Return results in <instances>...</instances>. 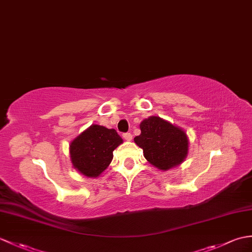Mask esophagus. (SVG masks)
Instances as JSON below:
<instances>
[{
    "mask_svg": "<svg viewBox=\"0 0 252 252\" xmlns=\"http://www.w3.org/2000/svg\"><path fill=\"white\" fill-rule=\"evenodd\" d=\"M122 136H124V138L126 140H131L132 139V134L131 133H125Z\"/></svg>",
    "mask_w": 252,
    "mask_h": 252,
    "instance_id": "1",
    "label": "esophagus"
}]
</instances>
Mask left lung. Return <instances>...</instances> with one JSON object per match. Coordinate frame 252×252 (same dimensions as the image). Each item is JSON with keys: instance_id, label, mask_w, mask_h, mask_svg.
Here are the masks:
<instances>
[{"instance_id": "obj_1", "label": "left lung", "mask_w": 252, "mask_h": 252, "mask_svg": "<svg viewBox=\"0 0 252 252\" xmlns=\"http://www.w3.org/2000/svg\"><path fill=\"white\" fill-rule=\"evenodd\" d=\"M140 134L134 142L144 157L156 167L166 169L180 164L188 154V138L181 128L160 117H149L139 126Z\"/></svg>"}]
</instances>
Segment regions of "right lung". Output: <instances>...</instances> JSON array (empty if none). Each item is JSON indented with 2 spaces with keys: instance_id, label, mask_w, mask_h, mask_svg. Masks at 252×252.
I'll return each instance as SVG.
<instances>
[{
  "instance_id": "right-lung-1",
  "label": "right lung",
  "mask_w": 252,
  "mask_h": 252,
  "mask_svg": "<svg viewBox=\"0 0 252 252\" xmlns=\"http://www.w3.org/2000/svg\"><path fill=\"white\" fill-rule=\"evenodd\" d=\"M121 143L114 128L93 125L69 146L73 166L87 177H97L112 162L113 151Z\"/></svg>"
}]
</instances>
